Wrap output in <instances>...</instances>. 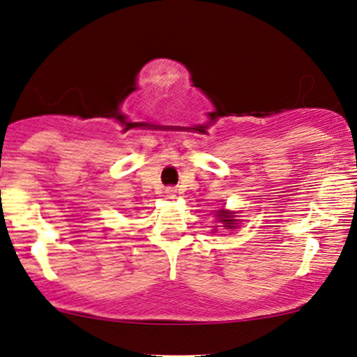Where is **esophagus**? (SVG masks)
<instances>
[{"label":"esophagus","instance_id":"34e87169","mask_svg":"<svg viewBox=\"0 0 357 357\" xmlns=\"http://www.w3.org/2000/svg\"><path fill=\"white\" fill-rule=\"evenodd\" d=\"M166 197L167 198H174L176 197V190L174 188H166Z\"/></svg>","mask_w":357,"mask_h":357}]
</instances>
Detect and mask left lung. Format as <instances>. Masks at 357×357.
I'll return each instance as SVG.
<instances>
[{
    "mask_svg": "<svg viewBox=\"0 0 357 357\" xmlns=\"http://www.w3.org/2000/svg\"><path fill=\"white\" fill-rule=\"evenodd\" d=\"M234 213L236 212H229V210H226V208H220V210H217V212H215V217H217V220L222 224V227L236 229V227H238L236 224H238L239 220L236 219Z\"/></svg>",
    "mask_w": 357,
    "mask_h": 357,
    "instance_id": "left-lung-1",
    "label": "left lung"
}]
</instances>
